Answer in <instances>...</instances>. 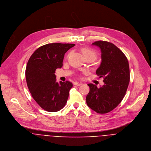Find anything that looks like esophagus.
I'll list each match as a JSON object with an SVG mask.
<instances>
[{"instance_id":"esophagus-1","label":"esophagus","mask_w":151,"mask_h":151,"mask_svg":"<svg viewBox=\"0 0 151 151\" xmlns=\"http://www.w3.org/2000/svg\"><path fill=\"white\" fill-rule=\"evenodd\" d=\"M74 84L75 86H81L82 84V83L81 82H77V81H76L74 83Z\"/></svg>"}]
</instances>
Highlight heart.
Here are the masks:
<instances>
[{"label": "heart", "mask_w": 151, "mask_h": 151, "mask_svg": "<svg viewBox=\"0 0 151 151\" xmlns=\"http://www.w3.org/2000/svg\"><path fill=\"white\" fill-rule=\"evenodd\" d=\"M81 52L86 58V59H91L92 60V61L95 60L97 58V52L91 49V48H88V47H84L81 49Z\"/></svg>", "instance_id": "b5f03b06"}]
</instances>
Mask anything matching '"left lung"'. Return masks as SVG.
I'll use <instances>...</instances> for the list:
<instances>
[{"label": "left lung", "instance_id": "left-lung-1", "mask_svg": "<svg viewBox=\"0 0 151 151\" xmlns=\"http://www.w3.org/2000/svg\"><path fill=\"white\" fill-rule=\"evenodd\" d=\"M92 45L101 51V63L96 74L104 78V85L98 87L90 83L86 96L87 106L99 114L108 113L122 102L130 81V69L127 58L115 45L106 41H97Z\"/></svg>", "mask_w": 151, "mask_h": 151}]
</instances>
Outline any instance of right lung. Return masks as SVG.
<instances>
[{
	"label": "right lung",
	"instance_id": "obj_1",
	"mask_svg": "<svg viewBox=\"0 0 151 151\" xmlns=\"http://www.w3.org/2000/svg\"><path fill=\"white\" fill-rule=\"evenodd\" d=\"M74 44L49 43L40 46L30 56L25 70L29 91L38 105L48 112H57L65 105L73 84L58 83L55 74L63 67L65 53Z\"/></svg>",
	"mask_w": 151,
	"mask_h": 151
}]
</instances>
